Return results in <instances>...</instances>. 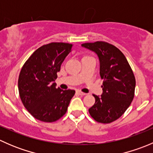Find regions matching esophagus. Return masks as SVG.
<instances>
[{"label": "esophagus", "instance_id": "1", "mask_svg": "<svg viewBox=\"0 0 153 153\" xmlns=\"http://www.w3.org/2000/svg\"><path fill=\"white\" fill-rule=\"evenodd\" d=\"M77 93L80 95H86L85 92H81V91H77Z\"/></svg>", "mask_w": 153, "mask_h": 153}]
</instances>
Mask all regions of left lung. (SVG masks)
Segmentation results:
<instances>
[{
    "label": "left lung",
    "mask_w": 153,
    "mask_h": 153,
    "mask_svg": "<svg viewBox=\"0 0 153 153\" xmlns=\"http://www.w3.org/2000/svg\"><path fill=\"white\" fill-rule=\"evenodd\" d=\"M98 55L103 93L93 95L94 105L89 109L97 122L109 124L118 119L127 109L135 95V78L124 54L112 44L96 41L81 44Z\"/></svg>",
    "instance_id": "8db88e82"
}]
</instances>
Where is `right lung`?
Returning <instances> with one entry per match:
<instances>
[{"mask_svg": "<svg viewBox=\"0 0 153 153\" xmlns=\"http://www.w3.org/2000/svg\"><path fill=\"white\" fill-rule=\"evenodd\" d=\"M72 44L52 42L35 51L25 62L18 78L20 98L26 109L36 119L54 122L64 116L75 93L62 90L54 83Z\"/></svg>", "mask_w": 153, "mask_h": 153, "instance_id": "add662e5", "label": "right lung"}]
</instances>
